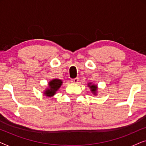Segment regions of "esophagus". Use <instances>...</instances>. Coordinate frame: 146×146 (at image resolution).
<instances>
[{
	"instance_id": "1",
	"label": "esophagus",
	"mask_w": 146,
	"mask_h": 146,
	"mask_svg": "<svg viewBox=\"0 0 146 146\" xmlns=\"http://www.w3.org/2000/svg\"><path fill=\"white\" fill-rule=\"evenodd\" d=\"M78 81H79V78H75L71 80V82L75 83V84H77L78 82Z\"/></svg>"
}]
</instances>
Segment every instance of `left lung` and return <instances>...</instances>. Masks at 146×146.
<instances>
[{
	"mask_svg": "<svg viewBox=\"0 0 146 146\" xmlns=\"http://www.w3.org/2000/svg\"><path fill=\"white\" fill-rule=\"evenodd\" d=\"M88 87H90V88L92 92L94 95H96L97 90H98L97 86L95 84H92V83H88Z\"/></svg>",
	"mask_w": 146,
	"mask_h": 146,
	"instance_id": "1",
	"label": "left lung"
}]
</instances>
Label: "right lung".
<instances>
[{"mask_svg": "<svg viewBox=\"0 0 146 146\" xmlns=\"http://www.w3.org/2000/svg\"><path fill=\"white\" fill-rule=\"evenodd\" d=\"M62 81L59 79H53L51 81L49 82L48 85L49 87L46 89V90L44 92V94L46 96L51 97L53 96L56 92L58 90L61 86Z\"/></svg>", "mask_w": 146, "mask_h": 146, "instance_id": "add662e5", "label": "right lung"}]
</instances>
